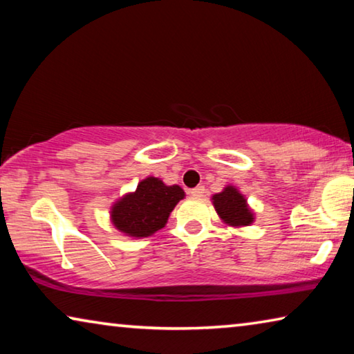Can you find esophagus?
Instances as JSON below:
<instances>
[{"instance_id":"esophagus-1","label":"esophagus","mask_w":354,"mask_h":354,"mask_svg":"<svg viewBox=\"0 0 354 354\" xmlns=\"http://www.w3.org/2000/svg\"><path fill=\"white\" fill-rule=\"evenodd\" d=\"M205 187H203V185H196L195 189H192L190 190V195H194V196H203L205 195Z\"/></svg>"}]
</instances>
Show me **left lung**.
<instances>
[{"instance_id":"8db88e82","label":"left lung","mask_w":354,"mask_h":354,"mask_svg":"<svg viewBox=\"0 0 354 354\" xmlns=\"http://www.w3.org/2000/svg\"><path fill=\"white\" fill-rule=\"evenodd\" d=\"M212 203L218 217L230 226H248L253 223L254 215L247 205L245 196L232 185H227L220 194L212 196Z\"/></svg>"}]
</instances>
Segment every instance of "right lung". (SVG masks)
<instances>
[{"mask_svg": "<svg viewBox=\"0 0 354 354\" xmlns=\"http://www.w3.org/2000/svg\"><path fill=\"white\" fill-rule=\"evenodd\" d=\"M184 190L179 185H165L159 178L149 176L112 206L111 220L120 232L129 237H148L164 227L170 212Z\"/></svg>", "mask_w": 354, "mask_h": 354, "instance_id": "obj_1", "label": "right lung"}]
</instances>
